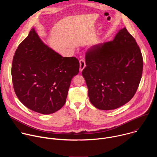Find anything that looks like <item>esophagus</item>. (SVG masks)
Returning a JSON list of instances; mask_svg holds the SVG:
<instances>
[{"mask_svg":"<svg viewBox=\"0 0 157 157\" xmlns=\"http://www.w3.org/2000/svg\"><path fill=\"white\" fill-rule=\"evenodd\" d=\"M86 67V63L84 59L79 60V71H82Z\"/></svg>","mask_w":157,"mask_h":157,"instance_id":"34e87169","label":"esophagus"}]
</instances>
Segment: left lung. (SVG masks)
I'll return each instance as SVG.
<instances>
[{
    "label": "left lung",
    "instance_id": "8db88e82",
    "mask_svg": "<svg viewBox=\"0 0 157 157\" xmlns=\"http://www.w3.org/2000/svg\"><path fill=\"white\" fill-rule=\"evenodd\" d=\"M82 75L91 104L101 110H113L135 95L141 80L143 58L139 47L126 28L114 40L92 46L86 53Z\"/></svg>",
    "mask_w": 157,
    "mask_h": 157
}]
</instances>
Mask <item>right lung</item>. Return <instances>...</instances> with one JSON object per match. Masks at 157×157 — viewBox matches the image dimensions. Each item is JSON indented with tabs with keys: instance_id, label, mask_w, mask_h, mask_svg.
Here are the masks:
<instances>
[{
	"instance_id": "right-lung-1",
	"label": "right lung",
	"mask_w": 157,
	"mask_h": 157,
	"mask_svg": "<svg viewBox=\"0 0 157 157\" xmlns=\"http://www.w3.org/2000/svg\"><path fill=\"white\" fill-rule=\"evenodd\" d=\"M79 70L76 58L61 56L44 44L33 28L13 58L15 93L30 110L53 114L64 105L71 79Z\"/></svg>"
}]
</instances>
